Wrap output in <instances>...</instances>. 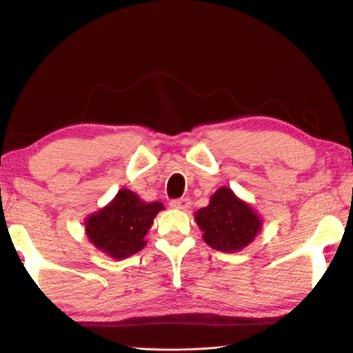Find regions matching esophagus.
Listing matches in <instances>:
<instances>
[{"label": "esophagus", "instance_id": "obj_1", "mask_svg": "<svg viewBox=\"0 0 353 353\" xmlns=\"http://www.w3.org/2000/svg\"><path fill=\"white\" fill-rule=\"evenodd\" d=\"M172 208H179V210H188L191 205V201L188 198H181V199H172L170 202Z\"/></svg>", "mask_w": 353, "mask_h": 353}]
</instances>
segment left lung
I'll list each match as a JSON object with an SVG mask.
<instances>
[{
  "label": "left lung",
  "instance_id": "1",
  "mask_svg": "<svg viewBox=\"0 0 353 353\" xmlns=\"http://www.w3.org/2000/svg\"><path fill=\"white\" fill-rule=\"evenodd\" d=\"M204 232V241L221 252H238L254 241L261 229V218L234 191L221 187L210 198V204L194 213Z\"/></svg>",
  "mask_w": 353,
  "mask_h": 353
}]
</instances>
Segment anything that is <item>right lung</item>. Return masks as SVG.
Here are the masks:
<instances>
[{
    "label": "right lung",
    "instance_id": "1",
    "mask_svg": "<svg viewBox=\"0 0 353 353\" xmlns=\"http://www.w3.org/2000/svg\"><path fill=\"white\" fill-rule=\"evenodd\" d=\"M160 210L162 202H145L134 191L123 188L110 204L85 219L87 236L112 259H128L146 246L145 236Z\"/></svg>",
    "mask_w": 353,
    "mask_h": 353
}]
</instances>
